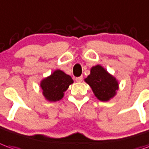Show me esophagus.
Returning a JSON list of instances; mask_svg holds the SVG:
<instances>
[{"instance_id":"1","label":"esophagus","mask_w":149,"mask_h":149,"mask_svg":"<svg viewBox=\"0 0 149 149\" xmlns=\"http://www.w3.org/2000/svg\"><path fill=\"white\" fill-rule=\"evenodd\" d=\"M83 81V77L81 76V77H78L76 78V81L77 82H81Z\"/></svg>"}]
</instances>
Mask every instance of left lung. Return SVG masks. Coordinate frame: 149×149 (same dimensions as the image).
Listing matches in <instances>:
<instances>
[{"label":"left lung","instance_id":"left-lung-1","mask_svg":"<svg viewBox=\"0 0 149 149\" xmlns=\"http://www.w3.org/2000/svg\"><path fill=\"white\" fill-rule=\"evenodd\" d=\"M85 81L91 87L97 99L102 102H107L112 98L118 89V83L116 79L101 65L93 67L90 74Z\"/></svg>","mask_w":149,"mask_h":149}]
</instances>
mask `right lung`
Listing matches in <instances>:
<instances>
[{
    "label": "right lung",
    "mask_w": 149,
    "mask_h": 149,
    "mask_svg": "<svg viewBox=\"0 0 149 149\" xmlns=\"http://www.w3.org/2000/svg\"><path fill=\"white\" fill-rule=\"evenodd\" d=\"M72 83L73 80L69 75L61 70H56L48 77L42 80L40 86L46 99L50 102H56L64 97V93Z\"/></svg>",
    "instance_id": "1"
}]
</instances>
